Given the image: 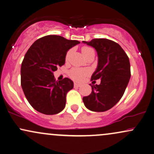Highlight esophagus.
Here are the masks:
<instances>
[{
    "mask_svg": "<svg viewBox=\"0 0 154 154\" xmlns=\"http://www.w3.org/2000/svg\"><path fill=\"white\" fill-rule=\"evenodd\" d=\"M80 86L81 85L77 84V83H75V84H74V87H75V88H79Z\"/></svg>",
    "mask_w": 154,
    "mask_h": 154,
    "instance_id": "obj_1",
    "label": "esophagus"
}]
</instances>
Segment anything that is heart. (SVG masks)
<instances>
[{
	"mask_svg": "<svg viewBox=\"0 0 154 154\" xmlns=\"http://www.w3.org/2000/svg\"><path fill=\"white\" fill-rule=\"evenodd\" d=\"M93 49L90 47H83L82 48V52L84 56H86L88 54H89L90 51H93ZM72 50H69L66 54V59H68L69 58L70 53H71ZM89 74V71L87 69H79V68H72V69L69 72V76L73 80L76 81V82H82L85 77H86Z\"/></svg>",
	"mask_w": 154,
	"mask_h": 154,
	"instance_id": "obj_1",
	"label": "heart"
}]
</instances>
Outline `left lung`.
Segmentation results:
<instances>
[{
    "label": "left lung",
    "mask_w": 154,
    "mask_h": 154,
    "mask_svg": "<svg viewBox=\"0 0 154 154\" xmlns=\"http://www.w3.org/2000/svg\"><path fill=\"white\" fill-rule=\"evenodd\" d=\"M83 43L96 49L98 65L91 80L101 79L100 84L92 85L90 95L82 98L87 108L104 112L112 108L123 97L131 78L129 58L122 47L107 38H94Z\"/></svg>",
    "instance_id": "1"
}]
</instances>
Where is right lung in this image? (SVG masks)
I'll use <instances>...</instances> for the list:
<instances>
[{"mask_svg": "<svg viewBox=\"0 0 154 154\" xmlns=\"http://www.w3.org/2000/svg\"><path fill=\"white\" fill-rule=\"evenodd\" d=\"M79 43L48 35L28 49L21 64V85L29 104L38 112L55 115L64 108L66 93L73 88V82L67 77L56 81L53 72L64 65L66 51Z\"/></svg>", "mask_w": 154, "mask_h": 154, "instance_id": "add662e5", "label": "right lung"}]
</instances>
